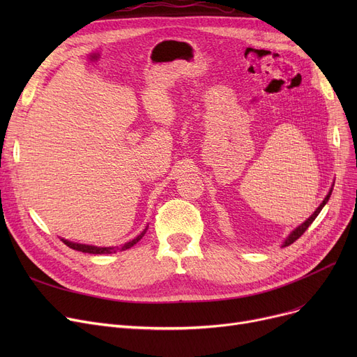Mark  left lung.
<instances>
[{
    "mask_svg": "<svg viewBox=\"0 0 357 357\" xmlns=\"http://www.w3.org/2000/svg\"><path fill=\"white\" fill-rule=\"evenodd\" d=\"M331 192H333V185H331V188H330V191H328V194L326 195V198L323 199V202L318 205V208L303 222V224H299L298 227H295L289 234H288V237L284 240V243H282V248H287V246H289V245H292V243L296 240V238H299L301 237L304 233H305V230L311 226V222L317 218V215L320 214V211L324 208V205L327 204V201L330 199V195H331Z\"/></svg>",
    "mask_w": 357,
    "mask_h": 357,
    "instance_id": "left-lung-1",
    "label": "left lung"
}]
</instances>
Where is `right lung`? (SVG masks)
<instances>
[{
  "mask_svg": "<svg viewBox=\"0 0 357 357\" xmlns=\"http://www.w3.org/2000/svg\"><path fill=\"white\" fill-rule=\"evenodd\" d=\"M147 231V226L146 229L137 236L135 237L133 240L127 241L126 245H123L121 248H101V246H92V245H82V243H75V241H70V240H66V238H61L65 245L73 250H78V252H82V253H89V255H104V253H116L117 250H127L130 248H133L137 241L142 240V237L146 234Z\"/></svg>",
  "mask_w": 357,
  "mask_h": 357,
  "instance_id": "add662e5",
  "label": "right lung"
}]
</instances>
